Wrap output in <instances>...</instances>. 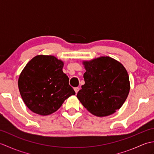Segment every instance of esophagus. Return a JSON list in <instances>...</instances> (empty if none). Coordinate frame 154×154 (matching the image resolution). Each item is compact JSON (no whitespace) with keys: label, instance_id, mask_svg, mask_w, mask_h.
<instances>
[{"label":"esophagus","instance_id":"esophagus-1","mask_svg":"<svg viewBox=\"0 0 154 154\" xmlns=\"http://www.w3.org/2000/svg\"><path fill=\"white\" fill-rule=\"evenodd\" d=\"M74 90H75V93H78V91H79V87H75L74 88Z\"/></svg>","mask_w":154,"mask_h":154}]
</instances>
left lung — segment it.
<instances>
[{"instance_id":"obj_1","label":"left lung","mask_w":154,"mask_h":154,"mask_svg":"<svg viewBox=\"0 0 154 154\" xmlns=\"http://www.w3.org/2000/svg\"><path fill=\"white\" fill-rule=\"evenodd\" d=\"M85 84L77 97L88 111L106 116L120 109L130 91L129 76L120 62L110 57L83 61Z\"/></svg>"}]
</instances>
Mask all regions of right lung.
<instances>
[{"label": "right lung", "mask_w": 154, "mask_h": 154, "mask_svg": "<svg viewBox=\"0 0 154 154\" xmlns=\"http://www.w3.org/2000/svg\"><path fill=\"white\" fill-rule=\"evenodd\" d=\"M63 67V62L53 55H39L21 72L18 83L20 93L33 112L49 115L60 109L65 99L75 94Z\"/></svg>", "instance_id": "obj_1"}]
</instances>
